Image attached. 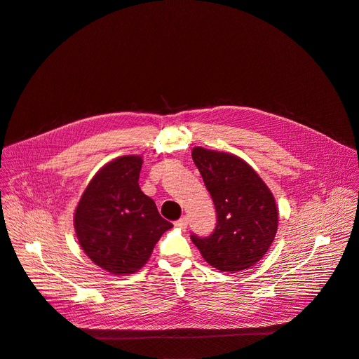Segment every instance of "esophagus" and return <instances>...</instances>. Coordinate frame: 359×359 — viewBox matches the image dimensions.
<instances>
[{
  "label": "esophagus",
  "instance_id": "esophagus-1",
  "mask_svg": "<svg viewBox=\"0 0 359 359\" xmlns=\"http://www.w3.org/2000/svg\"><path fill=\"white\" fill-rule=\"evenodd\" d=\"M175 225H176L177 228H186V226L189 225V218H187V217H182L180 219H177V221L175 222Z\"/></svg>",
  "mask_w": 359,
  "mask_h": 359
}]
</instances>
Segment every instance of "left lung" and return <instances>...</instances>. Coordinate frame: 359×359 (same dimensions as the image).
<instances>
[{
  "instance_id": "1",
  "label": "left lung",
  "mask_w": 359,
  "mask_h": 359,
  "mask_svg": "<svg viewBox=\"0 0 359 359\" xmlns=\"http://www.w3.org/2000/svg\"><path fill=\"white\" fill-rule=\"evenodd\" d=\"M191 158L214 201L217 225L193 244L212 268L240 272L254 266L272 245L279 224L275 197L244 159L196 147Z\"/></svg>"
}]
</instances>
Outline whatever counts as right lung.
<instances>
[{
	"label": "right lung",
	"instance_id": "right-lung-1",
	"mask_svg": "<svg viewBox=\"0 0 359 359\" xmlns=\"http://www.w3.org/2000/svg\"><path fill=\"white\" fill-rule=\"evenodd\" d=\"M144 159L124 155L105 163L90 180L74 211V231L84 254L104 271L126 276L151 258L172 222L140 189Z\"/></svg>",
	"mask_w": 359,
	"mask_h": 359
}]
</instances>
